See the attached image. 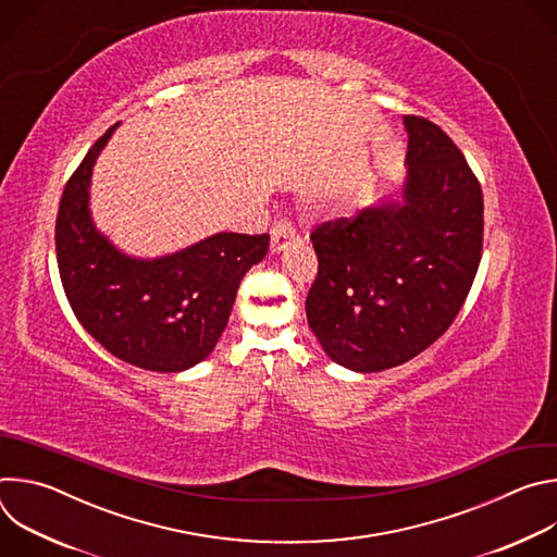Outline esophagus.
Here are the masks:
<instances>
[{"label": "esophagus", "mask_w": 557, "mask_h": 557, "mask_svg": "<svg viewBox=\"0 0 557 557\" xmlns=\"http://www.w3.org/2000/svg\"><path fill=\"white\" fill-rule=\"evenodd\" d=\"M295 240H299V235H297V231H295V226H293L290 220L282 218V220H277V222L273 224V228H271V249H273V251H284V249H288Z\"/></svg>", "instance_id": "1"}]
</instances>
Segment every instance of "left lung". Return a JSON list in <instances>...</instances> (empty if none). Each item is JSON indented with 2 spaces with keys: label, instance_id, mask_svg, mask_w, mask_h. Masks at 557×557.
<instances>
[{
  "label": "left lung",
  "instance_id": "1",
  "mask_svg": "<svg viewBox=\"0 0 557 557\" xmlns=\"http://www.w3.org/2000/svg\"><path fill=\"white\" fill-rule=\"evenodd\" d=\"M404 123V198L310 233L320 267L308 326L335 363L357 372L401 366L432 346L456 320L483 253L479 178L436 123Z\"/></svg>",
  "mask_w": 557,
  "mask_h": 557
}]
</instances>
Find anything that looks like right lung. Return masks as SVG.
Instances as JSON below:
<instances>
[{"label": "right lung", "mask_w": 557, "mask_h": 557, "mask_svg": "<svg viewBox=\"0 0 557 557\" xmlns=\"http://www.w3.org/2000/svg\"><path fill=\"white\" fill-rule=\"evenodd\" d=\"M110 127L65 183L57 264L82 326L114 357L151 372H183L215 348L245 273L269 251V233H215L178 253H121L90 218V178Z\"/></svg>", "instance_id": "add662e5"}]
</instances>
